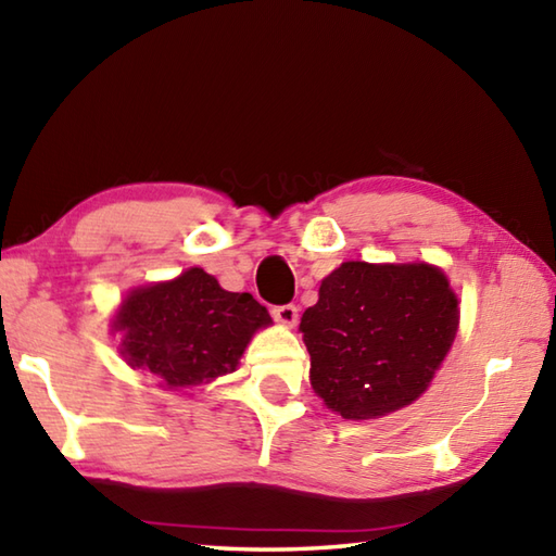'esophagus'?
<instances>
[{"instance_id":"esophagus-1","label":"esophagus","mask_w":556,"mask_h":556,"mask_svg":"<svg viewBox=\"0 0 556 556\" xmlns=\"http://www.w3.org/2000/svg\"><path fill=\"white\" fill-rule=\"evenodd\" d=\"M271 318L281 325H287V328H293V325L299 323V308L293 306V303H287V306H275L271 308Z\"/></svg>"}]
</instances>
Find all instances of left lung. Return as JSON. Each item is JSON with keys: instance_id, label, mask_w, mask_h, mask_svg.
I'll return each instance as SVG.
<instances>
[{"instance_id": "obj_1", "label": "left lung", "mask_w": 556, "mask_h": 556, "mask_svg": "<svg viewBox=\"0 0 556 556\" xmlns=\"http://www.w3.org/2000/svg\"><path fill=\"white\" fill-rule=\"evenodd\" d=\"M458 320V296L439 267L342 263L299 325L315 395L354 421L412 405L448 354Z\"/></svg>"}]
</instances>
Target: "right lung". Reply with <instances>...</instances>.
<instances>
[{"mask_svg":"<svg viewBox=\"0 0 556 556\" xmlns=\"http://www.w3.org/2000/svg\"><path fill=\"white\" fill-rule=\"evenodd\" d=\"M271 323L250 293L219 287L202 267L137 287L119 306L113 330L123 334L127 366L156 376L161 388L180 390L236 371L245 346Z\"/></svg>","mask_w":556,"mask_h":556,"instance_id":"add662e5","label":"right lung"}]
</instances>
